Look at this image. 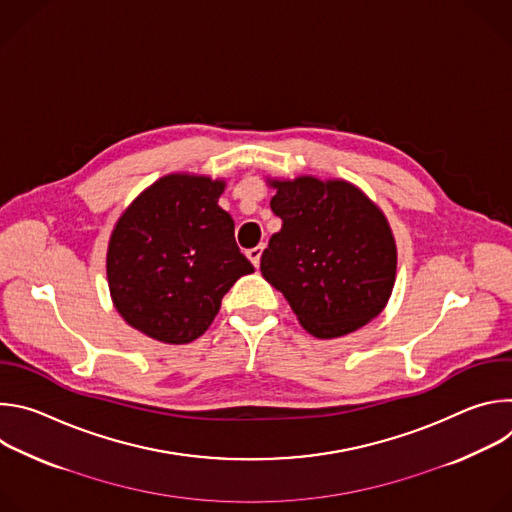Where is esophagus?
<instances>
[{
    "mask_svg": "<svg viewBox=\"0 0 512 512\" xmlns=\"http://www.w3.org/2000/svg\"><path fill=\"white\" fill-rule=\"evenodd\" d=\"M263 249H265V245H257V247H253V249H249V251H247V257L251 259V263H253L255 267H259V261H261Z\"/></svg>",
    "mask_w": 512,
    "mask_h": 512,
    "instance_id": "1",
    "label": "esophagus"
}]
</instances>
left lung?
<instances>
[{
    "label": "left lung",
    "instance_id": "1",
    "mask_svg": "<svg viewBox=\"0 0 512 512\" xmlns=\"http://www.w3.org/2000/svg\"><path fill=\"white\" fill-rule=\"evenodd\" d=\"M281 229L261 275L316 338L350 334L377 318L397 275V245L383 210L346 180L267 178Z\"/></svg>",
    "mask_w": 512,
    "mask_h": 512
}]
</instances>
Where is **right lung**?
Segmentation results:
<instances>
[{"label":"right lung","instance_id":"right-lung-1","mask_svg":"<svg viewBox=\"0 0 512 512\" xmlns=\"http://www.w3.org/2000/svg\"><path fill=\"white\" fill-rule=\"evenodd\" d=\"M225 180L168 174L119 216L107 247V281L119 316L164 344L202 336L233 283L253 273L218 206Z\"/></svg>","mask_w":512,"mask_h":512}]
</instances>
